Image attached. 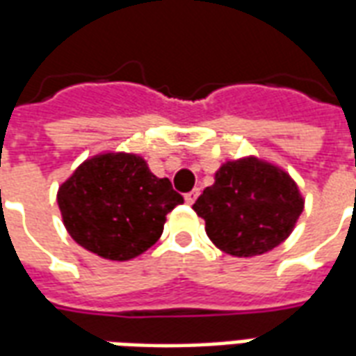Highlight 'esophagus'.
<instances>
[{"instance_id": "34e87169", "label": "esophagus", "mask_w": 356, "mask_h": 356, "mask_svg": "<svg viewBox=\"0 0 356 356\" xmlns=\"http://www.w3.org/2000/svg\"><path fill=\"white\" fill-rule=\"evenodd\" d=\"M199 193H201V189H199V188L191 189L189 193H186V195H184V199H186V203H188V204L195 203V199H197V197H199Z\"/></svg>"}]
</instances>
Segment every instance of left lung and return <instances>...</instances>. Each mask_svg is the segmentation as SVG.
Wrapping results in <instances>:
<instances>
[{
  "mask_svg": "<svg viewBox=\"0 0 356 356\" xmlns=\"http://www.w3.org/2000/svg\"><path fill=\"white\" fill-rule=\"evenodd\" d=\"M193 210L220 250L252 258L273 250L290 235L303 199L284 170L246 157L222 165L216 181L199 195Z\"/></svg>",
  "mask_w": 356,
  "mask_h": 356,
  "instance_id": "obj_1",
  "label": "left lung"
}]
</instances>
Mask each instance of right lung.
<instances>
[{"mask_svg":"<svg viewBox=\"0 0 356 356\" xmlns=\"http://www.w3.org/2000/svg\"><path fill=\"white\" fill-rule=\"evenodd\" d=\"M184 197L131 153L87 159L58 189L66 229L77 245L106 260L136 258L155 245L167 214Z\"/></svg>","mask_w":356,"mask_h":356,"instance_id":"obj_1","label":"right lung"}]
</instances>
